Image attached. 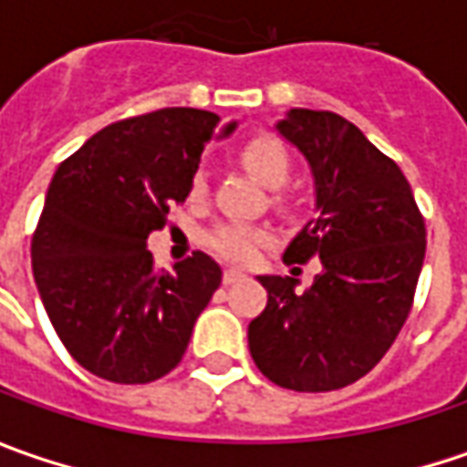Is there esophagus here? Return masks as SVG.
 Returning <instances> with one entry per match:
<instances>
[{
    "mask_svg": "<svg viewBox=\"0 0 467 467\" xmlns=\"http://www.w3.org/2000/svg\"><path fill=\"white\" fill-rule=\"evenodd\" d=\"M239 280H244L242 270H225L223 273L225 285H231V283H239Z\"/></svg>",
    "mask_w": 467,
    "mask_h": 467,
    "instance_id": "obj_1",
    "label": "esophagus"
}]
</instances>
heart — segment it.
Segmentation results:
<instances>
[{
    "instance_id": "b5f03b06",
    "label": "heart",
    "mask_w": 467,
    "mask_h": 467,
    "mask_svg": "<svg viewBox=\"0 0 467 467\" xmlns=\"http://www.w3.org/2000/svg\"><path fill=\"white\" fill-rule=\"evenodd\" d=\"M239 158L246 166V171L262 182L265 187L278 189L288 182L291 176V150L285 148V142L280 137L270 135V132H260V135L249 137L239 150ZM207 179L205 173H197L192 182V200L205 197ZM267 242V231L254 228L246 223H223L210 231L207 244L215 254H221L228 262H249L254 260V254L260 252L262 244Z\"/></svg>"
}]
</instances>
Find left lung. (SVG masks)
<instances>
[{
    "label": "left lung",
    "instance_id": "1",
    "mask_svg": "<svg viewBox=\"0 0 467 467\" xmlns=\"http://www.w3.org/2000/svg\"><path fill=\"white\" fill-rule=\"evenodd\" d=\"M275 130L306 158L317 210L283 260L317 257L322 273L306 291L257 275L267 306L249 322V353L285 389H340L379 364L408 319L426 228L403 171L348 119L291 109Z\"/></svg>",
    "mask_w": 467,
    "mask_h": 467
}]
</instances>
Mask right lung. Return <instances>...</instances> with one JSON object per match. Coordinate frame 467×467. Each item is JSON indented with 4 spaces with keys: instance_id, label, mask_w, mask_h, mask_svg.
Masks as SVG:
<instances>
[{
    "instance_id": "obj_1",
    "label": "right lung",
    "mask_w": 467,
    "mask_h": 467,
    "mask_svg": "<svg viewBox=\"0 0 467 467\" xmlns=\"http://www.w3.org/2000/svg\"><path fill=\"white\" fill-rule=\"evenodd\" d=\"M202 109H161L93 135L57 169L30 244L33 278L69 356L100 379L145 385L184 356L221 267L205 252L155 270L148 236L184 202L213 137Z\"/></svg>"
}]
</instances>
